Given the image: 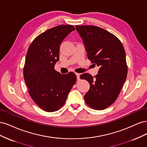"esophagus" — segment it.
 <instances>
[{
    "label": "esophagus",
    "instance_id": "esophagus-1",
    "mask_svg": "<svg viewBox=\"0 0 147 147\" xmlns=\"http://www.w3.org/2000/svg\"><path fill=\"white\" fill-rule=\"evenodd\" d=\"M76 75H77V80H78V81L80 80V74H78V73H76Z\"/></svg>",
    "mask_w": 147,
    "mask_h": 147
}]
</instances>
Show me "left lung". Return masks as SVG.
Segmentation results:
<instances>
[{
    "instance_id": "8db88e82",
    "label": "left lung",
    "mask_w": 147,
    "mask_h": 147,
    "mask_svg": "<svg viewBox=\"0 0 147 147\" xmlns=\"http://www.w3.org/2000/svg\"><path fill=\"white\" fill-rule=\"evenodd\" d=\"M87 52L88 58L99 67L94 77L88 73L80 75L87 80L90 90L84 100L91 108L104 110L116 100L125 82L127 66L121 42L104 29L94 26H76Z\"/></svg>"
}]
</instances>
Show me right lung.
<instances>
[{
  "label": "right lung",
  "mask_w": 147,
  "mask_h": 147,
  "mask_svg": "<svg viewBox=\"0 0 147 147\" xmlns=\"http://www.w3.org/2000/svg\"><path fill=\"white\" fill-rule=\"evenodd\" d=\"M74 30L72 25H60L46 30L34 40L26 55L23 74L29 93L37 105L48 112L63 106L77 81L74 72L62 75L55 70L61 43Z\"/></svg>",
  "instance_id": "obj_1"
}]
</instances>
